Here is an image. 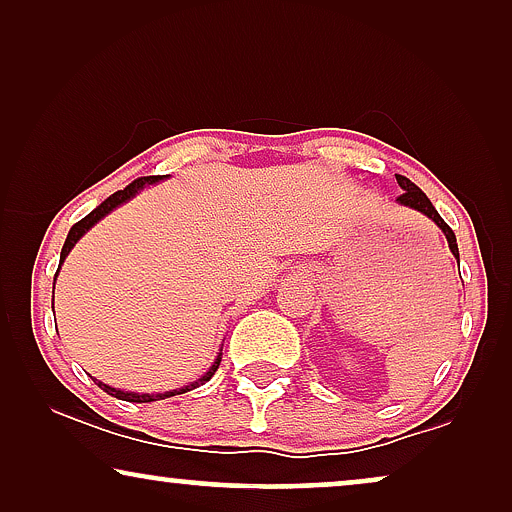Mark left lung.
<instances>
[{"label": "left lung", "mask_w": 512, "mask_h": 512, "mask_svg": "<svg viewBox=\"0 0 512 512\" xmlns=\"http://www.w3.org/2000/svg\"><path fill=\"white\" fill-rule=\"evenodd\" d=\"M396 181H398V186L403 188V193L398 195V202H401L403 207H410V209H417V212H422L424 216H429V219L436 223V226L443 230V235H445V240H447V247H450V251H452V256L457 258V263H459V247H457V237H454V233H452V228L447 226V223L440 219V214L436 212V207L431 205V200L426 198V195L422 193V188L419 186H415L412 184V181L408 179V177H403V174H396Z\"/></svg>", "instance_id": "8db88e82"}]
</instances>
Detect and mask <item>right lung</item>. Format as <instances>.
<instances>
[{
  "label": "right lung",
  "mask_w": 512,
  "mask_h": 512,
  "mask_svg": "<svg viewBox=\"0 0 512 512\" xmlns=\"http://www.w3.org/2000/svg\"><path fill=\"white\" fill-rule=\"evenodd\" d=\"M156 181H160V177H139V179H135L130 186H125L123 191H116L114 195H109V198L104 200L100 207H95L93 212H90L88 216H83V219H81L79 223H74L72 230H69L67 240H65V247H62V251H60V265H62V261H65V256L69 254V251H72L74 244L79 242L83 235H86V230L93 228L95 223L100 221V219H104V216H107L109 212H114V209H116L118 205H123V202H128L130 198H135V195H137L139 191H142L144 186L156 184ZM60 265H58V270H60ZM219 363H221V352H219V356H216L214 366L209 368L207 373L202 375L198 382L186 384V387H181V389L165 391V394H135V391H121V389L109 387V384H104V382H97V380H95V382H97V387H100L102 391H107L109 396L121 398V401H130V403H151V401H163V398H170V396H177V394H186V391H191V389H195V387H200V384L209 382V380H212V375L216 373V368H219Z\"/></svg>",
  "instance_id": "add662e5"
}]
</instances>
